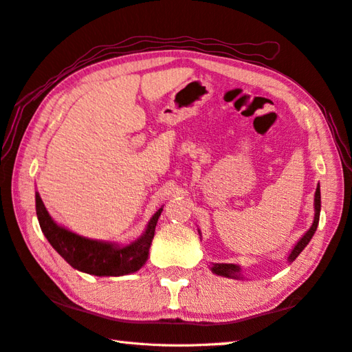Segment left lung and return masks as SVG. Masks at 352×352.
Wrapping results in <instances>:
<instances>
[{"label":"left lung","instance_id":"8db88e82","mask_svg":"<svg viewBox=\"0 0 352 352\" xmlns=\"http://www.w3.org/2000/svg\"><path fill=\"white\" fill-rule=\"evenodd\" d=\"M314 207H315V217H314V223L312 226L309 228L307 232L301 236V239L297 241L296 246L292 248V250L289 252V255L287 256V261L291 264L296 261V258L300 255L303 249L307 246L309 241L312 240V236L316 231L318 228V222H320V213H321V189H320V184L316 186V192H315V201H314ZM199 232V231H198ZM201 235V232H199ZM211 272L217 276H222V277H230V279H243V274H241V267L236 265V264H211L210 267Z\"/></svg>","mask_w":352,"mask_h":352}]
</instances>
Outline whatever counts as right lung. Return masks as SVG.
Wrapping results in <instances>:
<instances>
[{"label": "right lung", "instance_id": "right-lung-1", "mask_svg": "<svg viewBox=\"0 0 352 352\" xmlns=\"http://www.w3.org/2000/svg\"><path fill=\"white\" fill-rule=\"evenodd\" d=\"M163 207L153 214L145 231L129 244L94 240L58 225L49 216L45 204L36 192V213L42 232L64 261L87 274L124 276L141 270L150 255V246Z\"/></svg>", "mask_w": 352, "mask_h": 352}]
</instances>
